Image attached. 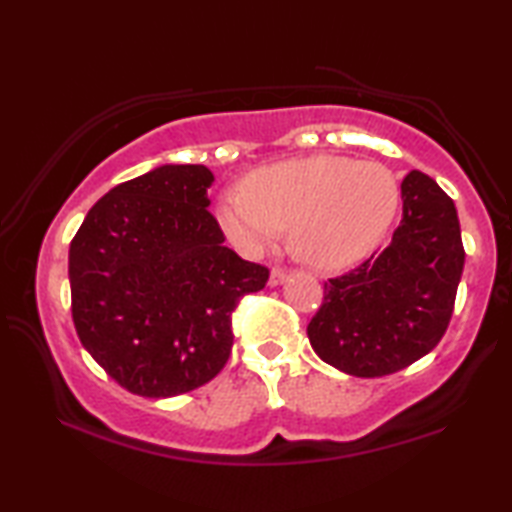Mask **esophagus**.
<instances>
[{"instance_id": "esophagus-1", "label": "esophagus", "mask_w": 512, "mask_h": 512, "mask_svg": "<svg viewBox=\"0 0 512 512\" xmlns=\"http://www.w3.org/2000/svg\"><path fill=\"white\" fill-rule=\"evenodd\" d=\"M287 277H289V273L284 271V268L275 266L271 271V280H268V284H271V287H277V284H282L284 280H287Z\"/></svg>"}]
</instances>
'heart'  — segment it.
<instances>
[{"label":"heart","mask_w":512,"mask_h":512,"mask_svg":"<svg viewBox=\"0 0 512 512\" xmlns=\"http://www.w3.org/2000/svg\"><path fill=\"white\" fill-rule=\"evenodd\" d=\"M400 185L379 162L311 155L255 171L221 196L225 235L248 255L262 253L291 228L307 264L336 271L370 255L391 228Z\"/></svg>","instance_id":"b5f03b06"}]
</instances>
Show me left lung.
I'll list each match as a JSON object with an SVG mask.
<instances>
[{
    "label": "left lung",
    "mask_w": 512,
    "mask_h": 512,
    "mask_svg": "<svg viewBox=\"0 0 512 512\" xmlns=\"http://www.w3.org/2000/svg\"><path fill=\"white\" fill-rule=\"evenodd\" d=\"M402 221L391 244L325 282L307 334L345 375L384 377L429 354L454 314L465 248L454 201L433 178L402 180Z\"/></svg>",
    "instance_id": "left-lung-1"
}]
</instances>
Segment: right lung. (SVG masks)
Returning <instances> with one entry per match:
<instances>
[{
	"label": "right lung",
	"mask_w": 512,
	"mask_h": 512,
	"mask_svg": "<svg viewBox=\"0 0 512 512\" xmlns=\"http://www.w3.org/2000/svg\"><path fill=\"white\" fill-rule=\"evenodd\" d=\"M212 171L164 164L94 203L69 246L76 334L128 393L173 397L228 363L232 311L268 268L223 246Z\"/></svg>",
	"instance_id": "obj_1"
}]
</instances>
